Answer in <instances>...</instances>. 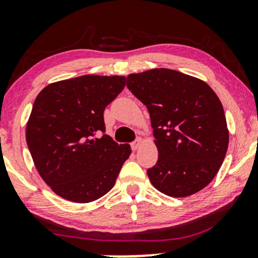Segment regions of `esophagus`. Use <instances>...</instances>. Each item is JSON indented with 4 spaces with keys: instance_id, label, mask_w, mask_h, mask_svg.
I'll return each instance as SVG.
<instances>
[{
    "instance_id": "34e87169",
    "label": "esophagus",
    "mask_w": 258,
    "mask_h": 258,
    "mask_svg": "<svg viewBox=\"0 0 258 258\" xmlns=\"http://www.w3.org/2000/svg\"><path fill=\"white\" fill-rule=\"evenodd\" d=\"M142 144H143V139H142L141 137H137V138H136V141H133L132 143H131L132 150H137V149H139Z\"/></svg>"
}]
</instances>
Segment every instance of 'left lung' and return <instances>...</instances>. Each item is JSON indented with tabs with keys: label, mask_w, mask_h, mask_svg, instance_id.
<instances>
[{
	"label": "left lung",
	"mask_w": 258,
	"mask_h": 258,
	"mask_svg": "<svg viewBox=\"0 0 258 258\" xmlns=\"http://www.w3.org/2000/svg\"><path fill=\"white\" fill-rule=\"evenodd\" d=\"M127 88L147 106L159 159L148 168L152 184L174 198L189 197L220 170L229 133L221 100L201 80L171 69L126 78Z\"/></svg>",
	"instance_id": "left-lung-1"
}]
</instances>
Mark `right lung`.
<instances>
[{"label": "right lung", "instance_id": "add662e5", "mask_svg": "<svg viewBox=\"0 0 258 258\" xmlns=\"http://www.w3.org/2000/svg\"><path fill=\"white\" fill-rule=\"evenodd\" d=\"M125 80L79 76L48 85L35 99L26 143L40 176L59 197L91 203L114 186L131 147L105 135L103 114Z\"/></svg>", "mask_w": 258, "mask_h": 258}]
</instances>
